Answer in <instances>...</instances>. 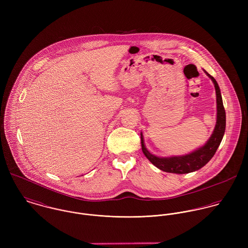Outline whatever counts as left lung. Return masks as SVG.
<instances>
[{
	"label": "left lung",
	"instance_id": "1",
	"mask_svg": "<svg viewBox=\"0 0 248 248\" xmlns=\"http://www.w3.org/2000/svg\"><path fill=\"white\" fill-rule=\"evenodd\" d=\"M206 72V71H205ZM207 73V72H206ZM207 75L212 79L213 83L216 89V95H217V123L215 130L213 132L211 138L207 143L196 150L195 152L182 155V156H172V157H158L147 151L144 145L143 137L140 136L141 139L142 152L145 156L158 169L167 172V173H174V174H187L194 171H197L203 167L215 155L217 149L218 148L221 140L223 138L225 132V109L222 103V98L220 94V91L218 85L215 78L210 74Z\"/></svg>",
	"mask_w": 248,
	"mask_h": 248
}]
</instances>
